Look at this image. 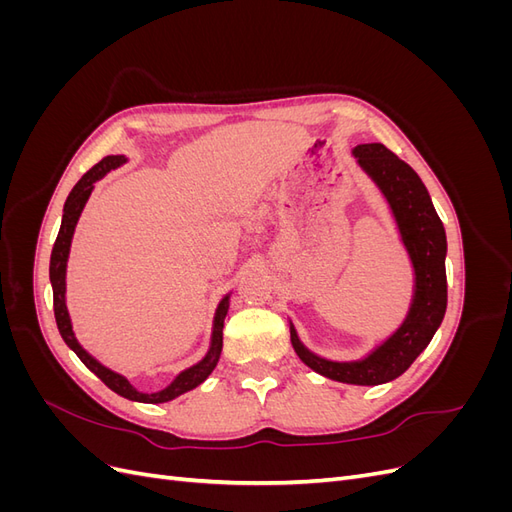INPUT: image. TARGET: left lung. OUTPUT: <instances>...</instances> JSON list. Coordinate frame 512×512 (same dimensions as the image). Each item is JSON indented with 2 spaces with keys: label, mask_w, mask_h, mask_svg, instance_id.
<instances>
[{
  "label": "left lung",
  "mask_w": 512,
  "mask_h": 512,
  "mask_svg": "<svg viewBox=\"0 0 512 512\" xmlns=\"http://www.w3.org/2000/svg\"><path fill=\"white\" fill-rule=\"evenodd\" d=\"M356 164L376 183L397 224L414 271L412 301L404 322L359 361H331L309 350L290 322V342L316 374L344 384L376 386L399 378L436 335L446 312V232L431 196L414 170L382 143L352 149Z\"/></svg>",
  "instance_id": "1"
}]
</instances>
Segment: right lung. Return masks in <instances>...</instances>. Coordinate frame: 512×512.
<instances>
[{"mask_svg": "<svg viewBox=\"0 0 512 512\" xmlns=\"http://www.w3.org/2000/svg\"><path fill=\"white\" fill-rule=\"evenodd\" d=\"M126 162H128L126 156H106L94 168L87 170V173L79 179V183H76L72 188L70 196L66 198L64 215H61L59 235H57V241L53 245L51 267H49V277H51V286H53V309H55L57 329H59L61 337H64V342L68 344V348L74 350V354L85 363V367L89 371H94V374L108 386V389L115 391L121 397L130 399V401H141V404H164V401L175 399L183 393L196 389L198 384H203L209 378L211 371L215 369V365H218L220 354H222V344H224L222 342V339H224L222 331H224V318L228 314V305H230V292L220 301L218 309H215L211 344H209L207 354L196 365L183 369L181 374L162 391L143 393V391L134 389L126 376H121V374H117V371L104 367L98 359H94V356H91L79 344V339L74 337L72 320H70L68 307H66V267H68V256H70L74 228H76V222H79V218H81V213L85 209V203L89 200L91 192H94V183L100 181L106 173H111V170L119 168L121 164H126Z\"/></svg>", "mask_w": 512, "mask_h": 512, "instance_id": "add662e5", "label": "right lung"}]
</instances>
